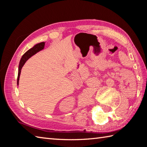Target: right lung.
I'll use <instances>...</instances> for the list:
<instances>
[{
  "mask_svg": "<svg viewBox=\"0 0 147 147\" xmlns=\"http://www.w3.org/2000/svg\"><path fill=\"white\" fill-rule=\"evenodd\" d=\"M45 44V42H44L37 43V44L34 45L32 49H29L28 51L24 53L23 55L22 56L20 62V64H19V67H18V80H17L18 85H19V80H20V76L21 69L23 67L24 64H25V62L27 61V60H28L32 56L35 55L37 52H38L39 51H42V50L44 49Z\"/></svg>",
  "mask_w": 147,
  "mask_h": 147,
  "instance_id": "add662e5",
  "label": "right lung"
}]
</instances>
